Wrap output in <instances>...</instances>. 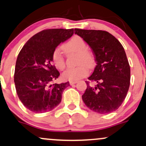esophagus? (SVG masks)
<instances>
[{
    "label": "esophagus",
    "instance_id": "34e87169",
    "mask_svg": "<svg viewBox=\"0 0 146 146\" xmlns=\"http://www.w3.org/2000/svg\"><path fill=\"white\" fill-rule=\"evenodd\" d=\"M77 81H70L69 82V84H70V85H74V84H75L77 83Z\"/></svg>",
    "mask_w": 146,
    "mask_h": 146
}]
</instances>
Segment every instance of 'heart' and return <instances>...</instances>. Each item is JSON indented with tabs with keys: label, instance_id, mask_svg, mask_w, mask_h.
<instances>
[{
	"label": "heart",
	"instance_id": "b5f03b06",
	"mask_svg": "<svg viewBox=\"0 0 146 146\" xmlns=\"http://www.w3.org/2000/svg\"><path fill=\"white\" fill-rule=\"evenodd\" d=\"M87 44L82 38L74 36L63 45V49L67 54H78V64L79 66L68 68L62 73L63 80L68 81H77L86 77L88 73V68H92L94 63V58L90 51L87 49ZM52 62L58 70H64L66 67L62 48H57L52 54Z\"/></svg>",
	"mask_w": 146,
	"mask_h": 146
}]
</instances>
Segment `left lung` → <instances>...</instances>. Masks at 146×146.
<instances>
[{
    "label": "left lung",
    "mask_w": 146,
    "mask_h": 146,
    "mask_svg": "<svg viewBox=\"0 0 146 146\" xmlns=\"http://www.w3.org/2000/svg\"><path fill=\"white\" fill-rule=\"evenodd\" d=\"M91 47L96 66L88 80L95 82L82 95L92 111L105 114L115 111L125 99L130 86L131 69L123 46L115 36L104 31L75 29Z\"/></svg>",
    "instance_id": "1"
}]
</instances>
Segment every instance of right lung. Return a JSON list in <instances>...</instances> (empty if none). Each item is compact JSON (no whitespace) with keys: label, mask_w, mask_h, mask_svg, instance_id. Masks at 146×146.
<instances>
[{"label":"right lung","mask_w":146,"mask_h":146,"mask_svg":"<svg viewBox=\"0 0 146 146\" xmlns=\"http://www.w3.org/2000/svg\"><path fill=\"white\" fill-rule=\"evenodd\" d=\"M73 29L43 30L25 43L17 56L14 82L19 99L30 111L43 113L58 106L68 82L51 84L60 73L52 64L56 47L73 35Z\"/></svg>","instance_id":"1"}]
</instances>
